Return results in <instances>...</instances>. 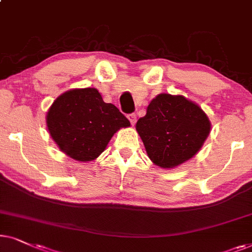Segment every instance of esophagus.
<instances>
[{
  "instance_id": "obj_1",
  "label": "esophagus",
  "mask_w": 252,
  "mask_h": 252,
  "mask_svg": "<svg viewBox=\"0 0 252 252\" xmlns=\"http://www.w3.org/2000/svg\"><path fill=\"white\" fill-rule=\"evenodd\" d=\"M128 119H129V121H130V123L132 124V126H135V123H136V121H137V116H136V114H129L128 115Z\"/></svg>"
}]
</instances>
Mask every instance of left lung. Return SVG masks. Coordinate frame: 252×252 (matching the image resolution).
<instances>
[{
	"instance_id": "obj_1",
	"label": "left lung",
	"mask_w": 252,
	"mask_h": 252,
	"mask_svg": "<svg viewBox=\"0 0 252 252\" xmlns=\"http://www.w3.org/2000/svg\"><path fill=\"white\" fill-rule=\"evenodd\" d=\"M136 130L154 165L174 168L202 149L211 123L202 108L182 95H157Z\"/></svg>"
}]
</instances>
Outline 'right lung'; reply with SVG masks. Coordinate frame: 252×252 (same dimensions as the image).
Instances as JSON below:
<instances>
[{
  "mask_svg": "<svg viewBox=\"0 0 252 252\" xmlns=\"http://www.w3.org/2000/svg\"><path fill=\"white\" fill-rule=\"evenodd\" d=\"M47 128L54 142L77 161L98 158L117 130L129 120L112 103H106L96 89H75L59 96L47 113Z\"/></svg>",
  "mask_w": 252,
  "mask_h": 252,
  "instance_id": "right-lung-1",
  "label": "right lung"
}]
</instances>
